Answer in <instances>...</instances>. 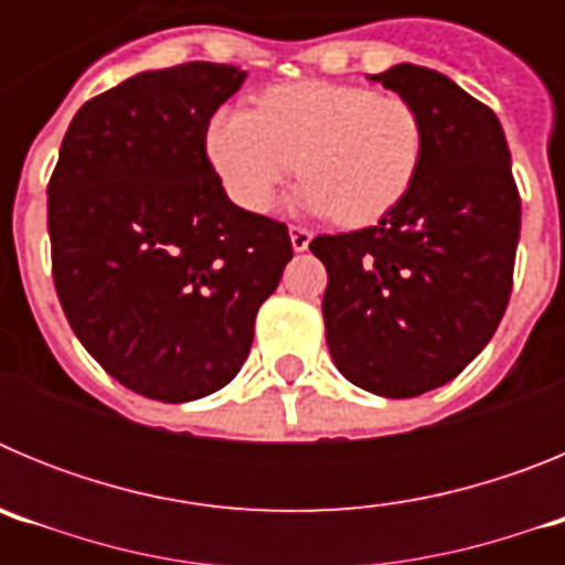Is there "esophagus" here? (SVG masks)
Listing matches in <instances>:
<instances>
[{"label": "esophagus", "instance_id": "34e87169", "mask_svg": "<svg viewBox=\"0 0 565 565\" xmlns=\"http://www.w3.org/2000/svg\"><path fill=\"white\" fill-rule=\"evenodd\" d=\"M311 237H313V234L308 232V228L291 226V246H294V252H306V248L311 246Z\"/></svg>", "mask_w": 565, "mask_h": 565}]
</instances>
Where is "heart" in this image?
Listing matches in <instances>:
<instances>
[{"mask_svg": "<svg viewBox=\"0 0 565 565\" xmlns=\"http://www.w3.org/2000/svg\"><path fill=\"white\" fill-rule=\"evenodd\" d=\"M422 152L418 109L356 84H279L257 109L223 107L206 127L209 163L237 206L268 212L299 169V206L344 226L393 212L416 181Z\"/></svg>", "mask_w": 565, "mask_h": 565, "instance_id": "b5f03b06", "label": "heart"}]
</instances>
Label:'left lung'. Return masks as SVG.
Returning <instances> with one entry per match:
<instances>
[{"label":"left lung","mask_w":565,"mask_h":565,"mask_svg":"<svg viewBox=\"0 0 565 565\" xmlns=\"http://www.w3.org/2000/svg\"><path fill=\"white\" fill-rule=\"evenodd\" d=\"M422 115L411 192L376 226L319 234L326 339L348 382L411 398L452 382L495 333L515 271L521 194L498 115L436 70L367 76Z\"/></svg>","instance_id":"8db88e82"}]
</instances>
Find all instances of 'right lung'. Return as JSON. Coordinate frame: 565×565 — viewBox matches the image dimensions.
Segmentation results:
<instances>
[{"instance_id":"right-lung-1","label":"right lung","mask_w":565,"mask_h":565,"mask_svg":"<svg viewBox=\"0 0 565 565\" xmlns=\"http://www.w3.org/2000/svg\"><path fill=\"white\" fill-rule=\"evenodd\" d=\"M246 73L186 62L89 98L47 183L53 282L104 371L158 402L237 376L259 306L294 257L288 226L228 201L206 127Z\"/></svg>"}]
</instances>
